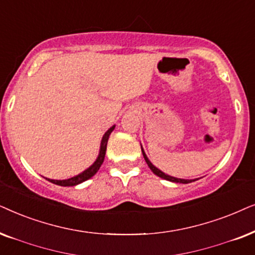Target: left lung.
Here are the masks:
<instances>
[{"label": "left lung", "mask_w": 255, "mask_h": 255, "mask_svg": "<svg viewBox=\"0 0 255 255\" xmlns=\"http://www.w3.org/2000/svg\"><path fill=\"white\" fill-rule=\"evenodd\" d=\"M141 149H142V154H143V157H144V159H145V162H147L148 167L150 168V170H151L152 172H154V174H155L156 176H158V177H161V178H163V179H167V181H170V182H174V183H183V184H188V183H191V182L195 181V179L176 178V177H172V176H169V175H167V174H164V172H162L161 170H159V169L156 168L155 165H152V163H151L150 161H149L148 157H147V155H145V152H144V150H143V148H142V145H141Z\"/></svg>", "instance_id": "1"}]
</instances>
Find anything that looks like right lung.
<instances>
[{
    "mask_svg": "<svg viewBox=\"0 0 255 255\" xmlns=\"http://www.w3.org/2000/svg\"><path fill=\"white\" fill-rule=\"evenodd\" d=\"M115 126H112V127L108 129L105 135L103 136V140H101V144H100V151H99V155H98V158L96 159V162L93 163L92 165H91L90 168H87L86 170H84L83 172H80L79 175L74 176V177H71L69 179H50V178H46L47 181L53 183V184H57V185H60V186H74V185H78L80 184V183H83L85 181H87V179H90L92 176H94L99 170L101 164H103L104 159H105V155H106V149H107V142H108V137H110V135L112 131L114 130Z\"/></svg>",
    "mask_w": 255,
    "mask_h": 255,
    "instance_id": "add662e5",
    "label": "right lung"
}]
</instances>
